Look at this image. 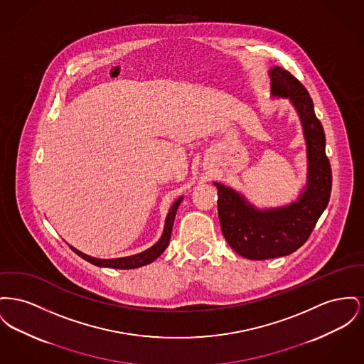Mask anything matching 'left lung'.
<instances>
[{"mask_svg":"<svg viewBox=\"0 0 364 364\" xmlns=\"http://www.w3.org/2000/svg\"><path fill=\"white\" fill-rule=\"evenodd\" d=\"M271 78L272 93L289 97L301 117L309 161L308 186L296 203L259 212L234 190L214 183L218 190L217 208L223 235L237 255L250 259L287 256L299 249L312 234L331 193L326 137L308 90L282 67L271 70Z\"/></svg>","mask_w":364,"mask_h":364,"instance_id":"obj_1","label":"left lung"}]
</instances>
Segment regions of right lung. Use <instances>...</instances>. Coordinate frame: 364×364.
<instances>
[{"mask_svg": "<svg viewBox=\"0 0 364 364\" xmlns=\"http://www.w3.org/2000/svg\"><path fill=\"white\" fill-rule=\"evenodd\" d=\"M181 202V198H178L174 205L171 206V212L166 217V223H165V230H164V235L159 239V242L156 245H154L151 249L136 255V256L124 257V258H114V259H100V258H95V257L86 256L84 253L78 252L77 249L71 247V250L74 253H77L78 256L82 257L86 261H89L90 264H95L97 267H107V268H117V269H132V268H139L143 265L151 264L154 259H156L158 257L161 256L165 249L169 245L171 240V228H173V223H174V217H176V212L177 208Z\"/></svg>", "mask_w": 364, "mask_h": 364, "instance_id": "right-lung-1", "label": "right lung"}]
</instances>
